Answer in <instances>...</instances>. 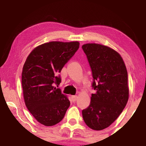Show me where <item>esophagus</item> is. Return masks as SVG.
I'll return each instance as SVG.
<instances>
[{"mask_svg":"<svg viewBox=\"0 0 146 146\" xmlns=\"http://www.w3.org/2000/svg\"><path fill=\"white\" fill-rule=\"evenodd\" d=\"M71 98H72V101L73 102H76V100L78 99V96L76 95H73V96H71Z\"/></svg>","mask_w":146,"mask_h":146,"instance_id":"1","label":"esophagus"}]
</instances>
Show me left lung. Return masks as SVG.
Instances as JSON below:
<instances>
[{"mask_svg":"<svg viewBox=\"0 0 146 146\" xmlns=\"http://www.w3.org/2000/svg\"><path fill=\"white\" fill-rule=\"evenodd\" d=\"M93 78L90 106L82 110L86 124L94 130L108 127L119 117L129 98L127 71L119 53L108 46L86 44L82 46Z\"/></svg>","mask_w":146,"mask_h":146,"instance_id":"8db88e82","label":"left lung"}]
</instances>
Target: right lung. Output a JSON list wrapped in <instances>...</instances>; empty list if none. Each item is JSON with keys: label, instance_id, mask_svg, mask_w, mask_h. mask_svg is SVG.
I'll return each mask as SVG.
<instances>
[{"label": "right lung", "instance_id": "add662e5", "mask_svg": "<svg viewBox=\"0 0 146 146\" xmlns=\"http://www.w3.org/2000/svg\"><path fill=\"white\" fill-rule=\"evenodd\" d=\"M79 48L77 41H53L35 48L22 73L24 102L29 111L42 124L51 126L63 119L70 102L62 93L59 75L64 65Z\"/></svg>", "mask_w": 146, "mask_h": 146}]
</instances>
